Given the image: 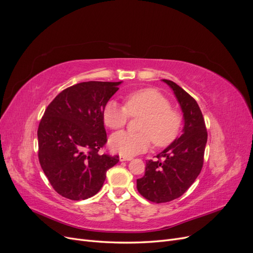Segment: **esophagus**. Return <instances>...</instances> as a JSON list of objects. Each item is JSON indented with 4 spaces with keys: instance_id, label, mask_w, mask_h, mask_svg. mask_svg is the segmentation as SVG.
Wrapping results in <instances>:
<instances>
[{
    "instance_id": "34e87169",
    "label": "esophagus",
    "mask_w": 253,
    "mask_h": 253,
    "mask_svg": "<svg viewBox=\"0 0 253 253\" xmlns=\"http://www.w3.org/2000/svg\"><path fill=\"white\" fill-rule=\"evenodd\" d=\"M119 160H120V162H129V160H132V157H127V156L120 155V156H119Z\"/></svg>"
}]
</instances>
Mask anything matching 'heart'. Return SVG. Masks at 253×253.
Here are the masks:
<instances>
[{
	"label": "heart",
	"mask_w": 253,
	"mask_h": 253,
	"mask_svg": "<svg viewBox=\"0 0 253 253\" xmlns=\"http://www.w3.org/2000/svg\"><path fill=\"white\" fill-rule=\"evenodd\" d=\"M170 102L158 90L143 88L133 91L125 99V108L110 100L104 105L102 117L106 126L118 129L125 126L129 116H141L139 133L117 132L109 140L110 149L124 156H135L145 152L151 139L157 147H166L177 137L181 116L170 109Z\"/></svg>",
	"instance_id": "heart-1"
}]
</instances>
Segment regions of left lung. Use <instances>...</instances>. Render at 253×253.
<instances>
[{"mask_svg": "<svg viewBox=\"0 0 253 253\" xmlns=\"http://www.w3.org/2000/svg\"><path fill=\"white\" fill-rule=\"evenodd\" d=\"M172 89L182 113V133L145 163L143 177L137 179V190L153 203H167L181 196L200 175L207 143V129L197 102L171 80L163 79Z\"/></svg>", "mask_w": 253, "mask_h": 253, "instance_id": "obj_1", "label": "left lung"}]
</instances>
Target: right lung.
<instances>
[{"label":"right lung","instance_id":"add662e5","mask_svg":"<svg viewBox=\"0 0 253 253\" xmlns=\"http://www.w3.org/2000/svg\"><path fill=\"white\" fill-rule=\"evenodd\" d=\"M119 82L87 81L68 87L45 110L38 128L39 162L50 185L63 197L83 201L103 186L118 156L100 155L106 142L102 112Z\"/></svg>","mask_w":253,"mask_h":253}]
</instances>
